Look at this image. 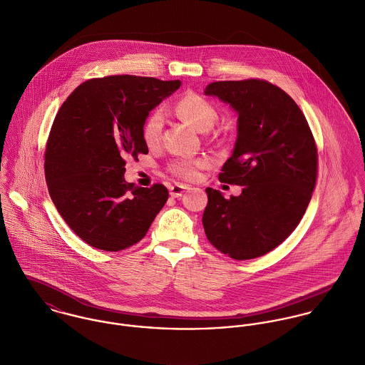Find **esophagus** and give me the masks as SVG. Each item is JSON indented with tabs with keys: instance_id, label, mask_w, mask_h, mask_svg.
<instances>
[{
	"instance_id": "34e87169",
	"label": "esophagus",
	"mask_w": 365,
	"mask_h": 365,
	"mask_svg": "<svg viewBox=\"0 0 365 365\" xmlns=\"http://www.w3.org/2000/svg\"><path fill=\"white\" fill-rule=\"evenodd\" d=\"M187 190H190L188 185H182V184H174L171 188H170V195L173 198H180Z\"/></svg>"
}]
</instances>
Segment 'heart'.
<instances>
[{
  "instance_id": "obj_1",
  "label": "heart",
  "mask_w": 365,
  "mask_h": 365,
  "mask_svg": "<svg viewBox=\"0 0 365 365\" xmlns=\"http://www.w3.org/2000/svg\"><path fill=\"white\" fill-rule=\"evenodd\" d=\"M175 112L181 119L190 123L198 132H208L213 128L219 118L216 106L207 98L197 94L184 96L177 104ZM164 125V116L160 109H155L145 120L142 126V138L148 146H156L160 142ZM210 165L207 157H181L174 160L168 170L171 174L181 180L195 181L201 177L202 170Z\"/></svg>"
}]
</instances>
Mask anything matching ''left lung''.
Returning <instances> with one entry per match:
<instances>
[{
  "instance_id": "8db88e82",
  "label": "left lung",
  "mask_w": 365,
  "mask_h": 365,
  "mask_svg": "<svg viewBox=\"0 0 365 365\" xmlns=\"http://www.w3.org/2000/svg\"><path fill=\"white\" fill-rule=\"evenodd\" d=\"M205 94L239 115L236 145L219 181L243 187L230 200L207 188L205 235L235 260L256 259L281 245L309 205L317 175L312 132L295 101L264 80L216 81Z\"/></svg>"
}]
</instances>
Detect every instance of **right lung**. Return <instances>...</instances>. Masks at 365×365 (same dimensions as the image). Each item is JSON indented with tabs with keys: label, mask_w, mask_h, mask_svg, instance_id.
<instances>
[{
	"label": "right lung",
	"mask_w": 365,
	"mask_h": 365,
	"mask_svg": "<svg viewBox=\"0 0 365 365\" xmlns=\"http://www.w3.org/2000/svg\"><path fill=\"white\" fill-rule=\"evenodd\" d=\"M180 80L109 76L78 86L60 106L45 152L54 207L87 245L119 252L142 240L168 200L164 185L125 181L126 158L148 155L142 126Z\"/></svg>",
	"instance_id": "right-lung-1"
}]
</instances>
